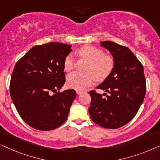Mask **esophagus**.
I'll return each mask as SVG.
<instances>
[{
  "label": "esophagus",
  "instance_id": "obj_1",
  "mask_svg": "<svg viewBox=\"0 0 160 160\" xmlns=\"http://www.w3.org/2000/svg\"><path fill=\"white\" fill-rule=\"evenodd\" d=\"M85 90H76V93H77L78 95H80V94H81V93H85Z\"/></svg>",
  "mask_w": 160,
  "mask_h": 160
}]
</instances>
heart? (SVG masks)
I'll return each instance as SVG.
<instances>
[{"mask_svg": "<svg viewBox=\"0 0 160 160\" xmlns=\"http://www.w3.org/2000/svg\"><path fill=\"white\" fill-rule=\"evenodd\" d=\"M78 55L89 62L85 73L74 72L67 76V85L72 88L82 90L91 85L94 80H105L113 70L114 62L112 57L104 55L102 50L91 46H86L78 51ZM75 67V59L72 54L67 55L64 61L65 71L72 70Z\"/></svg>", "mask_w": 160, "mask_h": 160, "instance_id": "heart-1", "label": "heart"}]
</instances>
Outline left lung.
Segmentation results:
<instances>
[{"label":"left lung","mask_w":160,"mask_h":160,"mask_svg":"<svg viewBox=\"0 0 160 160\" xmlns=\"http://www.w3.org/2000/svg\"><path fill=\"white\" fill-rule=\"evenodd\" d=\"M113 57L114 66L110 75L96 88L109 93L90 91L88 112L91 120L101 127L116 129L136 116L144 99L146 79L143 67L128 47L112 41L100 42Z\"/></svg>","instance_id":"1"}]
</instances>
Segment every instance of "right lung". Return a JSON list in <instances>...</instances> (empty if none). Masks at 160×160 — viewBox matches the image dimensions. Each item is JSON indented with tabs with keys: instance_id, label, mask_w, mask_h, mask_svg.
Wrapping results in <instances>:
<instances>
[{
	"instance_id": "right-lung-1",
	"label": "right lung",
	"mask_w": 160,
	"mask_h": 160,
	"mask_svg": "<svg viewBox=\"0 0 160 160\" xmlns=\"http://www.w3.org/2000/svg\"><path fill=\"white\" fill-rule=\"evenodd\" d=\"M71 47L56 42L35 46L16 63L11 97L22 120L35 129L53 130L67 120L76 92H57L65 82L64 61Z\"/></svg>"
}]
</instances>
